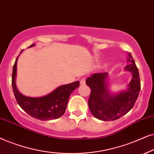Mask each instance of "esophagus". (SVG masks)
Masks as SVG:
<instances>
[{
    "instance_id": "1",
    "label": "esophagus",
    "mask_w": 154,
    "mask_h": 154,
    "mask_svg": "<svg viewBox=\"0 0 154 154\" xmlns=\"http://www.w3.org/2000/svg\"><path fill=\"white\" fill-rule=\"evenodd\" d=\"M80 84H81V85H85V78H82V79H81Z\"/></svg>"
}]
</instances>
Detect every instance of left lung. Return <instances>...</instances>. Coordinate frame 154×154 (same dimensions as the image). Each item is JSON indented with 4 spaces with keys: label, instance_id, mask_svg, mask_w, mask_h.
I'll return each mask as SVG.
<instances>
[{
    "label": "left lung",
    "instance_id": "1",
    "mask_svg": "<svg viewBox=\"0 0 154 154\" xmlns=\"http://www.w3.org/2000/svg\"><path fill=\"white\" fill-rule=\"evenodd\" d=\"M125 70L132 73L129 88L125 92L111 95L106 86L107 73H94L86 80L91 89L88 106L92 115L104 121H115L126 114L134 106L140 93L141 84L138 69L131 54Z\"/></svg>",
    "mask_w": 154,
    "mask_h": 154
}]
</instances>
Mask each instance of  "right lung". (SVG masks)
I'll return each instance as SVG.
<instances>
[{
    "mask_svg": "<svg viewBox=\"0 0 154 154\" xmlns=\"http://www.w3.org/2000/svg\"><path fill=\"white\" fill-rule=\"evenodd\" d=\"M34 45L33 44L29 47ZM17 59L18 57L13 66L12 86L14 97L20 106L31 117L40 121L57 119L62 116L66 111L69 96L73 90L79 87L80 82L75 81L68 85L60 86L51 93L42 97H29L22 95L17 89L15 85Z\"/></svg>",
    "mask_w": 154,
    "mask_h": 154,
    "instance_id": "obj_1",
    "label": "right lung"
}]
</instances>
